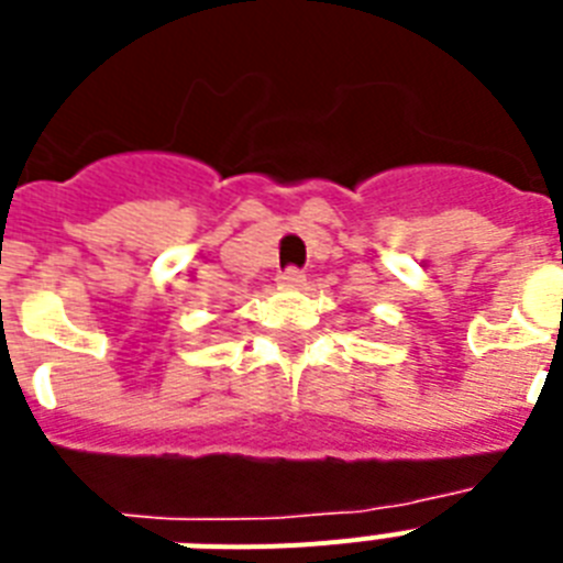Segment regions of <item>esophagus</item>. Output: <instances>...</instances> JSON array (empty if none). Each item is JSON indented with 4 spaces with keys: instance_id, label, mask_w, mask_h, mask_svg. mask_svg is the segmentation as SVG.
Returning <instances> with one entry per match:
<instances>
[{
    "instance_id": "34e87169",
    "label": "esophagus",
    "mask_w": 563,
    "mask_h": 563,
    "mask_svg": "<svg viewBox=\"0 0 563 563\" xmlns=\"http://www.w3.org/2000/svg\"><path fill=\"white\" fill-rule=\"evenodd\" d=\"M280 283V289H303V283H307V274L298 272V268H286V272L277 277Z\"/></svg>"
}]
</instances>
